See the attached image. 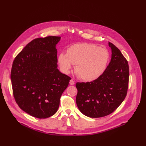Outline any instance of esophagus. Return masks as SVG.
<instances>
[{
    "label": "esophagus",
    "mask_w": 146,
    "mask_h": 146,
    "mask_svg": "<svg viewBox=\"0 0 146 146\" xmlns=\"http://www.w3.org/2000/svg\"><path fill=\"white\" fill-rule=\"evenodd\" d=\"M69 84H70L71 85H74V84H75L74 81L73 80H71L70 81H69Z\"/></svg>",
    "instance_id": "34e87169"
}]
</instances>
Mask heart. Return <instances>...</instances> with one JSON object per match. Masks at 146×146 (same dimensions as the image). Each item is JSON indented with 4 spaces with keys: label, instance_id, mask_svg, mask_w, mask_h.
I'll list each match as a JSON object with an SVG mask.
<instances>
[{
    "label": "heart",
    "instance_id": "heart-1",
    "mask_svg": "<svg viewBox=\"0 0 146 146\" xmlns=\"http://www.w3.org/2000/svg\"><path fill=\"white\" fill-rule=\"evenodd\" d=\"M109 59L110 53L106 48L94 44L77 43L69 47L66 54H59L58 62L64 73H69L72 64L81 80L92 81L105 72Z\"/></svg>",
    "mask_w": 146,
    "mask_h": 146
}]
</instances>
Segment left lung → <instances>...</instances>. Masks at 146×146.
<instances>
[{
	"label": "left lung",
	"instance_id": "1",
	"mask_svg": "<svg viewBox=\"0 0 146 146\" xmlns=\"http://www.w3.org/2000/svg\"><path fill=\"white\" fill-rule=\"evenodd\" d=\"M110 63L103 74L91 82H77L76 103L80 112L90 117L107 116L119 106L127 94L129 66L121 51L109 42Z\"/></svg>",
	"mask_w": 146,
	"mask_h": 146
}]
</instances>
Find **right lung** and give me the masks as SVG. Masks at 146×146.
<instances>
[{
	"instance_id": "1",
	"label": "right lung",
	"mask_w": 146,
	"mask_h": 146,
	"mask_svg": "<svg viewBox=\"0 0 146 146\" xmlns=\"http://www.w3.org/2000/svg\"><path fill=\"white\" fill-rule=\"evenodd\" d=\"M60 37L33 40L18 54L11 73L13 94L18 106L39 119L56 113L71 78L58 67L56 45Z\"/></svg>"
}]
</instances>
